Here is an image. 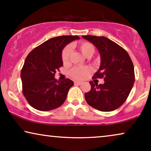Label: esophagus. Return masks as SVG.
Masks as SVG:
<instances>
[{
    "mask_svg": "<svg viewBox=\"0 0 151 151\" xmlns=\"http://www.w3.org/2000/svg\"><path fill=\"white\" fill-rule=\"evenodd\" d=\"M82 83H83V82H81V81H74V84H76V85H81Z\"/></svg>",
    "mask_w": 151,
    "mask_h": 151,
    "instance_id": "obj_1",
    "label": "esophagus"
}]
</instances>
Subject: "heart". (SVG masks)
Wrapping results in <instances>:
<instances>
[{
  "instance_id": "1",
  "label": "heart",
  "mask_w": 151,
  "mask_h": 151,
  "mask_svg": "<svg viewBox=\"0 0 151 151\" xmlns=\"http://www.w3.org/2000/svg\"><path fill=\"white\" fill-rule=\"evenodd\" d=\"M78 49L81 51L83 56L90 58L94 54L95 47L92 43L88 42H81L77 45ZM70 52H71V47L70 45H67L63 49L61 53V58L63 63H67L69 60ZM92 70L88 66L84 67H75L71 70L70 72V76L74 79L82 80L85 79L88 74L91 73Z\"/></svg>"
}]
</instances>
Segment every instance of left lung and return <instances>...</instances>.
I'll list each match as a JSON object with an SVG mask.
<instances>
[{
    "instance_id": "left-lung-1",
    "label": "left lung",
    "mask_w": 151,
    "mask_h": 151,
    "mask_svg": "<svg viewBox=\"0 0 151 151\" xmlns=\"http://www.w3.org/2000/svg\"><path fill=\"white\" fill-rule=\"evenodd\" d=\"M94 45L100 54V67L93 78H103V84L90 81L91 89L85 99L92 107L101 111H111L120 107L130 93L134 83L132 61L126 51L107 37L82 36Z\"/></svg>"
}]
</instances>
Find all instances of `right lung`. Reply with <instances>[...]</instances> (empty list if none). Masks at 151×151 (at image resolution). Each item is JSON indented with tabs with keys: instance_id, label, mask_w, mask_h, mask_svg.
I'll return each instance as SVG.
<instances>
[{
	"instance_id": "add662e5",
	"label": "right lung",
	"mask_w": 151,
	"mask_h": 151,
	"mask_svg": "<svg viewBox=\"0 0 151 151\" xmlns=\"http://www.w3.org/2000/svg\"><path fill=\"white\" fill-rule=\"evenodd\" d=\"M77 35L53 37L30 51L21 72L23 94L32 107L42 111L56 109L63 104L68 91L74 85L69 79H55L63 65V49L68 43L79 40Z\"/></svg>"
}]
</instances>
